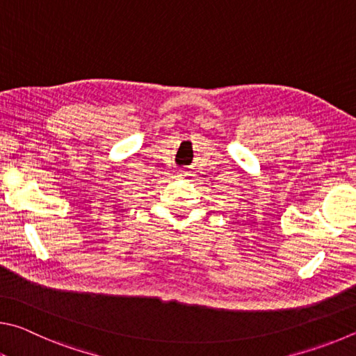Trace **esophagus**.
Masks as SVG:
<instances>
[{"label":"esophagus","instance_id":"esophagus-1","mask_svg":"<svg viewBox=\"0 0 356 356\" xmlns=\"http://www.w3.org/2000/svg\"><path fill=\"white\" fill-rule=\"evenodd\" d=\"M178 177H179V178H189V177H192V175H191V172H186V170H183L181 173L178 175Z\"/></svg>","mask_w":356,"mask_h":356}]
</instances>
